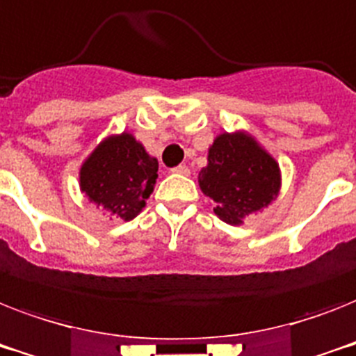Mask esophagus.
Here are the masks:
<instances>
[{"mask_svg":"<svg viewBox=\"0 0 356 356\" xmlns=\"http://www.w3.org/2000/svg\"><path fill=\"white\" fill-rule=\"evenodd\" d=\"M172 172H175V175H180V176L191 175V170H189V167H186V165H178L176 169H172Z\"/></svg>","mask_w":356,"mask_h":356,"instance_id":"obj_1","label":"esophagus"}]
</instances>
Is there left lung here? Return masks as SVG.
<instances>
[{
  "label": "left lung",
  "mask_w": 356,
  "mask_h": 356,
  "mask_svg": "<svg viewBox=\"0 0 356 356\" xmlns=\"http://www.w3.org/2000/svg\"><path fill=\"white\" fill-rule=\"evenodd\" d=\"M198 186L229 226H243L280 196L281 167L246 130L222 132L207 149V165L198 172Z\"/></svg>",
  "instance_id": "left-lung-1"
}]
</instances>
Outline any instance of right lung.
Segmentation results:
<instances>
[{"label":"right lung","instance_id":"add662e5","mask_svg":"<svg viewBox=\"0 0 356 356\" xmlns=\"http://www.w3.org/2000/svg\"><path fill=\"white\" fill-rule=\"evenodd\" d=\"M158 178V160L134 134H110L79 169V187L110 218L129 222L143 211Z\"/></svg>","mask_w":356,"mask_h":356}]
</instances>
